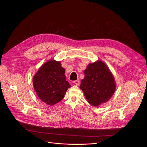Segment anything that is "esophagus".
Returning a JSON list of instances; mask_svg holds the SVG:
<instances>
[{
  "instance_id": "34e87169",
  "label": "esophagus",
  "mask_w": 147,
  "mask_h": 147,
  "mask_svg": "<svg viewBox=\"0 0 147 147\" xmlns=\"http://www.w3.org/2000/svg\"><path fill=\"white\" fill-rule=\"evenodd\" d=\"M73 83L75 84L76 86H79V84H80V80H77L73 81Z\"/></svg>"
}]
</instances>
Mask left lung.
Here are the masks:
<instances>
[{
  "label": "left lung",
  "instance_id": "8db88e82",
  "mask_svg": "<svg viewBox=\"0 0 147 147\" xmlns=\"http://www.w3.org/2000/svg\"><path fill=\"white\" fill-rule=\"evenodd\" d=\"M84 74L80 88L88 102L94 107H98L108 102L115 92L116 84L107 65L103 61L96 60L88 64Z\"/></svg>",
  "mask_w": 147,
  "mask_h": 147
}]
</instances>
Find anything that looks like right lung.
<instances>
[{"mask_svg": "<svg viewBox=\"0 0 147 147\" xmlns=\"http://www.w3.org/2000/svg\"><path fill=\"white\" fill-rule=\"evenodd\" d=\"M65 73L61 62L54 59L48 60L38 69L32 83L36 95L43 102L52 106L63 98L71 87Z\"/></svg>", "mask_w": 147, "mask_h": 147, "instance_id": "obj_1", "label": "right lung"}]
</instances>
